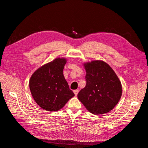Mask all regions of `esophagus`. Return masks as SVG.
Returning <instances> with one entry per match:
<instances>
[{
	"label": "esophagus",
	"mask_w": 148,
	"mask_h": 148,
	"mask_svg": "<svg viewBox=\"0 0 148 148\" xmlns=\"http://www.w3.org/2000/svg\"><path fill=\"white\" fill-rule=\"evenodd\" d=\"M78 92H79V91L78 90V89H76V90H74V91H73V92H74L75 96H77V95H78Z\"/></svg>",
	"instance_id": "esophagus-1"
}]
</instances>
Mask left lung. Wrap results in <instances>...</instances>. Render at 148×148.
Listing matches in <instances>:
<instances>
[{
  "label": "left lung",
  "instance_id": "1",
  "mask_svg": "<svg viewBox=\"0 0 148 148\" xmlns=\"http://www.w3.org/2000/svg\"><path fill=\"white\" fill-rule=\"evenodd\" d=\"M86 84L78 94V99L91 114L109 112L122 95V84L113 69L102 60L86 62Z\"/></svg>",
  "mask_w": 148,
  "mask_h": 148
}]
</instances>
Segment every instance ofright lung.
Wrapping results in <instances>:
<instances>
[{
  "instance_id": "add662e5",
  "label": "right lung",
  "mask_w": 148,
  "mask_h": 148,
  "mask_svg": "<svg viewBox=\"0 0 148 148\" xmlns=\"http://www.w3.org/2000/svg\"><path fill=\"white\" fill-rule=\"evenodd\" d=\"M66 63L65 58H56L39 67L31 75L29 82L31 95L44 110H59L75 96L64 76Z\"/></svg>"
}]
</instances>
